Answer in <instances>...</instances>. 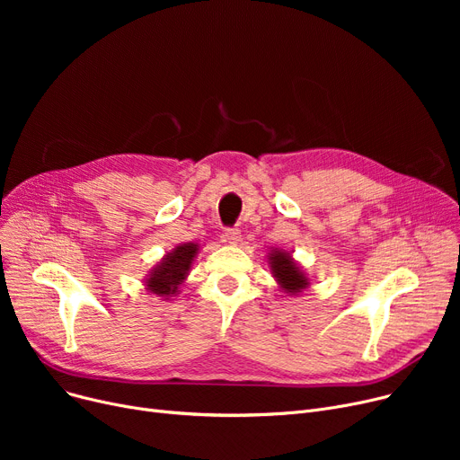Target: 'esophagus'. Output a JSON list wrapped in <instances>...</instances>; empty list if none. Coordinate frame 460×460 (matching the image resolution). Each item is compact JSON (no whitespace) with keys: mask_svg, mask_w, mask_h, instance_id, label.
<instances>
[{"mask_svg":"<svg viewBox=\"0 0 460 460\" xmlns=\"http://www.w3.org/2000/svg\"><path fill=\"white\" fill-rule=\"evenodd\" d=\"M224 243H229V244H236L240 240V229L238 227H227L224 231Z\"/></svg>","mask_w":460,"mask_h":460,"instance_id":"1","label":"esophagus"}]
</instances>
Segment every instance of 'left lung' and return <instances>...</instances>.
<instances>
[{
  "label": "left lung",
  "instance_id": "obj_1",
  "mask_svg": "<svg viewBox=\"0 0 460 460\" xmlns=\"http://www.w3.org/2000/svg\"><path fill=\"white\" fill-rule=\"evenodd\" d=\"M272 270L276 274V279L281 283V287L288 293H298L300 288L307 285L305 276L300 272V269L293 262L291 255L285 252H274L270 257Z\"/></svg>",
  "mask_w": 460,
  "mask_h": 460
}]
</instances>
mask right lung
<instances>
[{"mask_svg": "<svg viewBox=\"0 0 460 460\" xmlns=\"http://www.w3.org/2000/svg\"><path fill=\"white\" fill-rule=\"evenodd\" d=\"M198 253V244H182L177 246L172 253H167L165 259L153 270L147 279V288L158 296H172L177 293V287L186 278L190 264Z\"/></svg>", "mask_w": 460, "mask_h": 460, "instance_id": "obj_1", "label": "right lung"}]
</instances>
